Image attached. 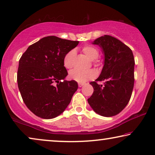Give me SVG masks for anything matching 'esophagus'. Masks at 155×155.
<instances>
[{"mask_svg": "<svg viewBox=\"0 0 155 155\" xmlns=\"http://www.w3.org/2000/svg\"><path fill=\"white\" fill-rule=\"evenodd\" d=\"M84 85V83H82V82H79L78 83V86H79V87H82Z\"/></svg>", "mask_w": 155, "mask_h": 155, "instance_id": "esophagus-1", "label": "esophagus"}]
</instances>
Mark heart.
I'll return each instance as SVG.
<instances>
[{"label": "heart", "mask_w": 155, "mask_h": 155, "mask_svg": "<svg viewBox=\"0 0 155 155\" xmlns=\"http://www.w3.org/2000/svg\"><path fill=\"white\" fill-rule=\"evenodd\" d=\"M82 52L88 57L90 60H94V63H97V59L99 57V50L96 47L92 45H85L82 47ZM76 56V51L72 49L69 51L63 58V65L67 69L73 68L74 61ZM96 76V72L94 70L90 69L87 71H80L78 69H73L69 73V77L72 80L79 82H84L88 80L92 79Z\"/></svg>", "instance_id": "b5f03b06"}]
</instances>
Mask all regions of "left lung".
Segmentation results:
<instances>
[{
	"label": "left lung",
	"mask_w": 155,
	"mask_h": 155,
	"mask_svg": "<svg viewBox=\"0 0 155 155\" xmlns=\"http://www.w3.org/2000/svg\"><path fill=\"white\" fill-rule=\"evenodd\" d=\"M104 54V65L99 77L90 84L94 88L87 99L92 109L99 115L111 117L119 114L130 101L134 86L135 61L132 50L110 35L95 39ZM104 81L103 86L97 81Z\"/></svg>",
	"instance_id": "left-lung-1"
}]
</instances>
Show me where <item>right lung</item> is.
Masks as SVG:
<instances>
[{"mask_svg": "<svg viewBox=\"0 0 155 155\" xmlns=\"http://www.w3.org/2000/svg\"><path fill=\"white\" fill-rule=\"evenodd\" d=\"M78 43L49 36L29 46L21 56L17 76L18 88L25 105L36 116L54 118L71 102L78 84L75 80H64L68 72L63 58Z\"/></svg>", "mask_w": 155, "mask_h": 155, "instance_id": "1", "label": "right lung"}]
</instances>
